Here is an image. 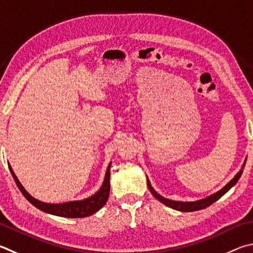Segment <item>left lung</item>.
I'll use <instances>...</instances> for the list:
<instances>
[{
	"label": "left lung",
	"mask_w": 253,
	"mask_h": 253,
	"mask_svg": "<svg viewBox=\"0 0 253 253\" xmlns=\"http://www.w3.org/2000/svg\"><path fill=\"white\" fill-rule=\"evenodd\" d=\"M246 162H247V159H245V163H243L240 170L237 172L236 176L233 177L231 180L227 183L226 186L222 187L221 189L218 190L217 192H213V194H211L209 196L205 197V198H203V199H199V200H196V201H176V200L165 198V197L160 196L158 192L154 189L153 186H151L150 181H149L148 177H147V185H148L150 192L153 194V196L155 197L156 199H158L160 203H163L164 205H166L167 207H170V208H172L174 210L182 211V212H190V211L201 210V209L207 208V207H209L210 205H212L217 200H219L224 194H226V192H228L233 186L236 185V183L239 180V178L241 177L243 168H245V166H246Z\"/></svg>",
	"instance_id": "8db88e82"
}]
</instances>
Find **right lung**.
Returning a JSON list of instances; mask_svg holds the SVG:
<instances>
[{
	"instance_id": "add662e5",
	"label": "right lung",
	"mask_w": 253,
	"mask_h": 253,
	"mask_svg": "<svg viewBox=\"0 0 253 253\" xmlns=\"http://www.w3.org/2000/svg\"><path fill=\"white\" fill-rule=\"evenodd\" d=\"M111 165L109 163L106 173H105V178L103 181L102 187L99 188L98 191H96L94 195H91L88 198L82 199V200H73V201H66V203H59V204H48L41 201L39 199L34 198L31 196L29 192L25 190V188L22 186V183L18 180L16 174L13 171L11 165H8L10 171L12 173L13 178L16 182L18 189L21 190L23 196L30 201V203L35 206L36 208L44 211V212L58 215V217H65V218H84L88 217V215L94 214L97 212L99 209L106 205L108 197H109V190H111V185H109V177H111Z\"/></svg>"
}]
</instances>
